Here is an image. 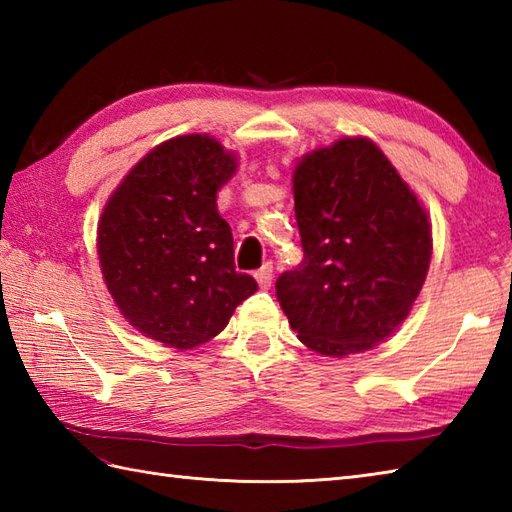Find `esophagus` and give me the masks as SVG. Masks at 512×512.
I'll list each match as a JSON object with an SVG mask.
<instances>
[{"label":"esophagus","instance_id":"obj_1","mask_svg":"<svg viewBox=\"0 0 512 512\" xmlns=\"http://www.w3.org/2000/svg\"><path fill=\"white\" fill-rule=\"evenodd\" d=\"M255 279H257L259 288H262V290H268L270 286H273V266L266 264V266L259 268L257 273H255Z\"/></svg>","mask_w":512,"mask_h":512}]
</instances>
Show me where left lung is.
Returning <instances> with one entry per match:
<instances>
[{"label": "left lung", "mask_w": 512, "mask_h": 512, "mask_svg": "<svg viewBox=\"0 0 512 512\" xmlns=\"http://www.w3.org/2000/svg\"><path fill=\"white\" fill-rule=\"evenodd\" d=\"M303 264L277 301L312 352L372 350L409 317L431 264V222L374 140L345 136L292 171Z\"/></svg>", "instance_id": "left-lung-1"}]
</instances>
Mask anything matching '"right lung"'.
<instances>
[{
    "label": "right lung",
    "mask_w": 512,
    "mask_h": 512,
    "mask_svg": "<svg viewBox=\"0 0 512 512\" xmlns=\"http://www.w3.org/2000/svg\"><path fill=\"white\" fill-rule=\"evenodd\" d=\"M235 169L237 156L213 136H176L140 158L103 206L101 273L143 336L193 350L257 292L255 279L235 270L231 226L217 213V191Z\"/></svg>",
    "instance_id": "add662e5"
}]
</instances>
